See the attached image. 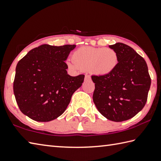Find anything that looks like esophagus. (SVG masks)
<instances>
[{"instance_id":"34e87169","label":"esophagus","mask_w":161,"mask_h":161,"mask_svg":"<svg viewBox=\"0 0 161 161\" xmlns=\"http://www.w3.org/2000/svg\"><path fill=\"white\" fill-rule=\"evenodd\" d=\"M85 80H91V76H90L89 75H86V76H85Z\"/></svg>"}]
</instances>
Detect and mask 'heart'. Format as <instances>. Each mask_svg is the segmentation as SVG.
Here are the masks:
<instances>
[{"mask_svg":"<svg viewBox=\"0 0 161 161\" xmlns=\"http://www.w3.org/2000/svg\"><path fill=\"white\" fill-rule=\"evenodd\" d=\"M119 56L116 51L110 48L80 47L73 53V60L66 64L72 70H91L98 76L110 74L118 66Z\"/></svg>","mask_w":161,"mask_h":161,"instance_id":"1","label":"heart"}]
</instances>
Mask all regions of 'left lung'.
<instances>
[{
	"instance_id": "8db88e82",
	"label": "left lung",
	"mask_w": 161,
	"mask_h": 161,
	"mask_svg": "<svg viewBox=\"0 0 161 161\" xmlns=\"http://www.w3.org/2000/svg\"><path fill=\"white\" fill-rule=\"evenodd\" d=\"M109 47L116 51L119 63L110 74L92 75L95 83L92 99L107 119L123 122L145 106L151 80L146 61L133 48L120 42Z\"/></svg>"
}]
</instances>
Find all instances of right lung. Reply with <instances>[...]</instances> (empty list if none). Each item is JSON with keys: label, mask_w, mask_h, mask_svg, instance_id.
Here are the masks:
<instances>
[{"label": "right lung", "mask_w": 161, "mask_h": 161, "mask_svg": "<svg viewBox=\"0 0 161 161\" xmlns=\"http://www.w3.org/2000/svg\"><path fill=\"white\" fill-rule=\"evenodd\" d=\"M75 45L43 44L17 64L13 92L20 111L36 122H49L64 113L84 75L70 76L65 63Z\"/></svg>", "instance_id": "obj_1"}]
</instances>
